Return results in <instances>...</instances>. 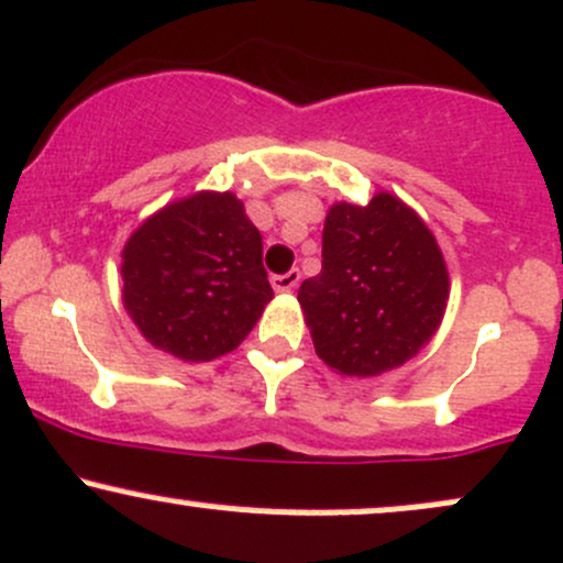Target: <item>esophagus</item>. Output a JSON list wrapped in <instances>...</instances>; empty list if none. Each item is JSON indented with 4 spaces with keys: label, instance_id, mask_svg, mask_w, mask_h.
<instances>
[{
    "label": "esophagus",
    "instance_id": "34e87169",
    "mask_svg": "<svg viewBox=\"0 0 563 563\" xmlns=\"http://www.w3.org/2000/svg\"><path fill=\"white\" fill-rule=\"evenodd\" d=\"M299 269H291V272H286V275H275L272 277V288H275V291H280V294H288V291H294L296 286H299Z\"/></svg>",
    "mask_w": 563,
    "mask_h": 563
}]
</instances>
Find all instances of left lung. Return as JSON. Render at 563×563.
I'll list each match as a JSON object with an SVG mask.
<instances>
[{
    "mask_svg": "<svg viewBox=\"0 0 563 563\" xmlns=\"http://www.w3.org/2000/svg\"><path fill=\"white\" fill-rule=\"evenodd\" d=\"M449 269L422 216L390 191L325 213L323 269L301 283L314 352L342 376H379L411 361L441 329Z\"/></svg>",
    "mask_w": 563,
    "mask_h": 563,
    "instance_id": "8db88e82",
    "label": "left lung"
}]
</instances>
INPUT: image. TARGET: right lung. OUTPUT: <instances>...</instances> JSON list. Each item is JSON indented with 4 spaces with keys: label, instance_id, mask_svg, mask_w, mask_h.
Segmentation results:
<instances>
[{
    "label": "right lung",
    "instance_id": "add662e5",
    "mask_svg": "<svg viewBox=\"0 0 563 563\" xmlns=\"http://www.w3.org/2000/svg\"><path fill=\"white\" fill-rule=\"evenodd\" d=\"M120 275L141 336L187 363L238 350L275 296L262 234L234 191L202 189L154 211L128 238Z\"/></svg>",
    "mask_w": 563,
    "mask_h": 563
}]
</instances>
